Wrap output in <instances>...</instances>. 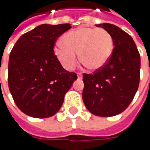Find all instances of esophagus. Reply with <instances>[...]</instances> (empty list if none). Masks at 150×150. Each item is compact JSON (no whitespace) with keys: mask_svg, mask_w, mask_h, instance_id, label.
<instances>
[{"mask_svg":"<svg viewBox=\"0 0 150 150\" xmlns=\"http://www.w3.org/2000/svg\"><path fill=\"white\" fill-rule=\"evenodd\" d=\"M83 77V75H82V72H78V78L80 79V78H82Z\"/></svg>","mask_w":150,"mask_h":150,"instance_id":"1","label":"esophagus"}]
</instances>
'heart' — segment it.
I'll return each mask as SVG.
<instances>
[{"instance_id":"heart-1","label":"heart","mask_w":150,"mask_h":150,"mask_svg":"<svg viewBox=\"0 0 150 150\" xmlns=\"http://www.w3.org/2000/svg\"><path fill=\"white\" fill-rule=\"evenodd\" d=\"M113 50V38L110 32L103 28L81 26L67 32L62 42H57L54 53L62 65L72 70L81 61L87 67L98 70L111 57Z\"/></svg>"}]
</instances>
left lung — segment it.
<instances>
[{"label": "left lung", "mask_w": 150, "mask_h": 150, "mask_svg": "<svg viewBox=\"0 0 150 150\" xmlns=\"http://www.w3.org/2000/svg\"><path fill=\"white\" fill-rule=\"evenodd\" d=\"M110 32L113 50L106 65L92 74L83 73V100L96 116L111 117L124 112L139 84L140 56L133 38L115 25H96Z\"/></svg>", "instance_id": "1"}]
</instances>
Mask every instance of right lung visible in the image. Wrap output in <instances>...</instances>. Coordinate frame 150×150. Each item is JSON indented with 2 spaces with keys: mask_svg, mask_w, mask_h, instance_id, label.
<instances>
[{
  "mask_svg": "<svg viewBox=\"0 0 150 150\" xmlns=\"http://www.w3.org/2000/svg\"><path fill=\"white\" fill-rule=\"evenodd\" d=\"M71 25L42 24L21 37L10 53L8 86L15 103L33 118L53 116L78 78L61 65L55 42Z\"/></svg>",
  "mask_w": 150,
  "mask_h": 150,
  "instance_id": "obj_1",
  "label": "right lung"
}]
</instances>
